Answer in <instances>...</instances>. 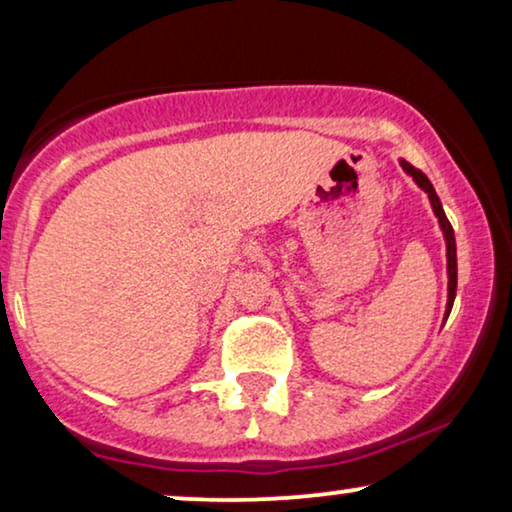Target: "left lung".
Masks as SVG:
<instances>
[{
    "label": "left lung",
    "mask_w": 512,
    "mask_h": 512,
    "mask_svg": "<svg viewBox=\"0 0 512 512\" xmlns=\"http://www.w3.org/2000/svg\"><path fill=\"white\" fill-rule=\"evenodd\" d=\"M401 167L410 174L412 179H415V184L422 188L424 193H429L433 214L438 216L440 230H443L445 247H447V307H445V317H450L452 305H454V296H457V242H454V230L450 226V221H447V216L443 212V205H440V200H438L436 191H433L429 177H426L422 170H417V167H412L408 160H403V158H401Z\"/></svg>",
    "instance_id": "8db88e82"
}]
</instances>
